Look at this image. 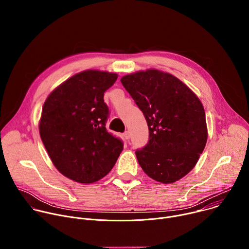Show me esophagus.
Masks as SVG:
<instances>
[{
	"label": "esophagus",
	"instance_id": "1",
	"mask_svg": "<svg viewBox=\"0 0 249 249\" xmlns=\"http://www.w3.org/2000/svg\"><path fill=\"white\" fill-rule=\"evenodd\" d=\"M124 138H125L126 140H129V139H130V133H129L128 131L124 133Z\"/></svg>",
	"mask_w": 249,
	"mask_h": 249
}]
</instances>
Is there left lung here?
<instances>
[{"label": "left lung", "mask_w": 249, "mask_h": 249, "mask_svg": "<svg viewBox=\"0 0 249 249\" xmlns=\"http://www.w3.org/2000/svg\"><path fill=\"white\" fill-rule=\"evenodd\" d=\"M121 83L144 113L150 140L136 152L154 180L169 184L196 165L208 139L203 104L179 79L157 69L123 76Z\"/></svg>", "instance_id": "1"}]
</instances>
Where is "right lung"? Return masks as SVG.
Instances as JSON below:
<instances>
[{
	"mask_svg": "<svg viewBox=\"0 0 249 249\" xmlns=\"http://www.w3.org/2000/svg\"><path fill=\"white\" fill-rule=\"evenodd\" d=\"M116 73L86 70L69 78L47 96L39 134L60 173L78 183L98 181L114 166L123 143L106 131L103 95Z\"/></svg>",
	"mask_w": 249,
	"mask_h": 249,
	"instance_id": "obj_1",
	"label": "right lung"
}]
</instances>
